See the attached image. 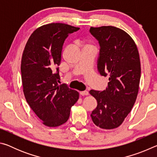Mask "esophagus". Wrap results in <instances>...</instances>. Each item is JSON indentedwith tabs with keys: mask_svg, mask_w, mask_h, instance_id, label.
I'll return each mask as SVG.
<instances>
[{
	"mask_svg": "<svg viewBox=\"0 0 157 157\" xmlns=\"http://www.w3.org/2000/svg\"><path fill=\"white\" fill-rule=\"evenodd\" d=\"M79 94H80V95H82V96H84V95H88L89 92L88 91H81V92H79Z\"/></svg>",
	"mask_w": 157,
	"mask_h": 157,
	"instance_id": "1",
	"label": "esophagus"
}]
</instances>
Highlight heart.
I'll use <instances>...</instances> for the list:
<instances>
[{
    "instance_id": "b5f03b06",
    "label": "heart",
    "mask_w": 157,
    "mask_h": 157,
    "mask_svg": "<svg viewBox=\"0 0 157 157\" xmlns=\"http://www.w3.org/2000/svg\"><path fill=\"white\" fill-rule=\"evenodd\" d=\"M87 46H89V45H87Z\"/></svg>"
}]
</instances>
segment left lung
<instances>
[{"mask_svg":"<svg viewBox=\"0 0 157 157\" xmlns=\"http://www.w3.org/2000/svg\"><path fill=\"white\" fill-rule=\"evenodd\" d=\"M89 31L100 46L98 71L101 75L109 76L106 90L89 91L98 102L91 117L100 128L115 129L136 102L140 78L139 53L133 39L120 28L91 27Z\"/></svg>","mask_w":157,"mask_h":157,"instance_id":"8db88e82","label":"left lung"}]
</instances>
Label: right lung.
<instances>
[{
  "label": "right lung",
  "instance_id": "obj_1",
  "mask_svg": "<svg viewBox=\"0 0 157 157\" xmlns=\"http://www.w3.org/2000/svg\"><path fill=\"white\" fill-rule=\"evenodd\" d=\"M78 30L61 23L44 25L33 32L23 50L21 70L25 98L48 127L64 124L79 99L78 91L57 84L63 44L69 34Z\"/></svg>",
  "mask_w": 157,
  "mask_h": 157
}]
</instances>
